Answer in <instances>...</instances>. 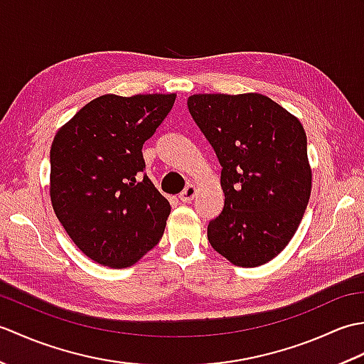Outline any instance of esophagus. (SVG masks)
<instances>
[{"mask_svg":"<svg viewBox=\"0 0 364 364\" xmlns=\"http://www.w3.org/2000/svg\"><path fill=\"white\" fill-rule=\"evenodd\" d=\"M196 194H197V188L194 186V184H188V186L184 188V191L180 194V200L184 203H191L192 200H194Z\"/></svg>","mask_w":364,"mask_h":364,"instance_id":"obj_1","label":"esophagus"}]
</instances>
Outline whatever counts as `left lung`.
<instances>
[{
	"label": "left lung",
	"instance_id": "1",
	"mask_svg": "<svg viewBox=\"0 0 364 364\" xmlns=\"http://www.w3.org/2000/svg\"><path fill=\"white\" fill-rule=\"evenodd\" d=\"M188 107L222 166L225 202L208 241L236 266L264 264L288 245L310 200L304 127L259 94H198Z\"/></svg>",
	"mask_w": 364,
	"mask_h": 364
}]
</instances>
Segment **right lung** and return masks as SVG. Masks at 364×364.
<instances>
[{"instance_id": "1", "label": "right lung", "mask_w": 364, "mask_h": 364, "mask_svg": "<svg viewBox=\"0 0 364 364\" xmlns=\"http://www.w3.org/2000/svg\"><path fill=\"white\" fill-rule=\"evenodd\" d=\"M175 97H98L54 137L53 210L78 249L100 264H134L164 233L170 205L144 172L142 146Z\"/></svg>"}]
</instances>
